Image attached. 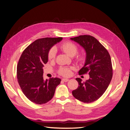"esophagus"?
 Returning a JSON list of instances; mask_svg holds the SVG:
<instances>
[{"instance_id": "obj_1", "label": "esophagus", "mask_w": 130, "mask_h": 130, "mask_svg": "<svg viewBox=\"0 0 130 130\" xmlns=\"http://www.w3.org/2000/svg\"><path fill=\"white\" fill-rule=\"evenodd\" d=\"M69 80L68 79V78H63L62 79V81H64V82H67V81H68Z\"/></svg>"}]
</instances>
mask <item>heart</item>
<instances>
[{
	"label": "heart",
	"mask_w": 130,
	"mask_h": 130,
	"mask_svg": "<svg viewBox=\"0 0 130 130\" xmlns=\"http://www.w3.org/2000/svg\"><path fill=\"white\" fill-rule=\"evenodd\" d=\"M60 48L67 54L70 57H73L77 54L78 48L77 46L74 43L68 42L62 43L60 45ZM57 50L55 47H53L49 50L48 53V58L49 60H53L56 56ZM77 60L80 62H83L85 60V57L81 55L77 57ZM58 73L63 76H68L71 74V69L66 67H62L58 70Z\"/></svg>",
	"instance_id": "heart-1"
}]
</instances>
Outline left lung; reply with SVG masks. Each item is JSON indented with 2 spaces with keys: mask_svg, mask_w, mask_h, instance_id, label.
<instances>
[{
  "mask_svg": "<svg viewBox=\"0 0 130 130\" xmlns=\"http://www.w3.org/2000/svg\"><path fill=\"white\" fill-rule=\"evenodd\" d=\"M70 40L81 46L86 54L84 66L78 74L88 72L89 75V79L84 82L80 78H76L79 86L73 90V95L84 103H92L102 96L111 82L113 75L111 57L105 47L90 35H81Z\"/></svg>",
  "mask_w": 130,
  "mask_h": 130,
  "instance_id": "left-lung-1",
  "label": "left lung"
}]
</instances>
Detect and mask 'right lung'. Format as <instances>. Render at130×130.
<instances>
[{
	"label": "right lung",
	"mask_w": 130,
	"mask_h": 130,
	"mask_svg": "<svg viewBox=\"0 0 130 130\" xmlns=\"http://www.w3.org/2000/svg\"><path fill=\"white\" fill-rule=\"evenodd\" d=\"M62 37L38 39L23 51L18 63L17 74L23 93L32 103L42 105L54 96L60 78L43 79L44 64L48 61L50 49L62 40Z\"/></svg>",
	"instance_id": "1"
}]
</instances>
